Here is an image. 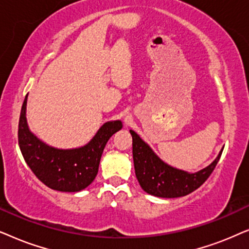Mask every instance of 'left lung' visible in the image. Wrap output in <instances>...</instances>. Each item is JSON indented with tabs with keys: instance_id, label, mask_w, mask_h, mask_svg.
<instances>
[{
	"instance_id": "obj_1",
	"label": "left lung",
	"mask_w": 249,
	"mask_h": 249,
	"mask_svg": "<svg viewBox=\"0 0 249 249\" xmlns=\"http://www.w3.org/2000/svg\"><path fill=\"white\" fill-rule=\"evenodd\" d=\"M130 132L133 139L132 144L135 175L141 188L147 194L156 197L177 198L191 194L210 178L223 151L221 150L210 166L190 174L165 164L134 131Z\"/></svg>"
}]
</instances>
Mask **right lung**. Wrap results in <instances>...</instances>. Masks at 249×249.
<instances>
[{"instance_id":"obj_1","label":"right lung","mask_w":249,"mask_h":249,"mask_svg":"<svg viewBox=\"0 0 249 249\" xmlns=\"http://www.w3.org/2000/svg\"><path fill=\"white\" fill-rule=\"evenodd\" d=\"M26 95L18 126V142L29 168L39 181L53 190L77 192L97 177L101 155L112 134L122 128L121 121L102 125L94 138L82 148L55 149L43 143L29 131L26 121Z\"/></svg>"}]
</instances>
